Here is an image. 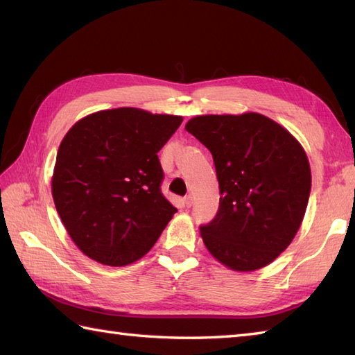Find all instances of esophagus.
<instances>
[{
  "instance_id": "34e87169",
  "label": "esophagus",
  "mask_w": 355,
  "mask_h": 355,
  "mask_svg": "<svg viewBox=\"0 0 355 355\" xmlns=\"http://www.w3.org/2000/svg\"><path fill=\"white\" fill-rule=\"evenodd\" d=\"M184 206L186 207H191L192 206V197H191V195H187V197H184Z\"/></svg>"
}]
</instances>
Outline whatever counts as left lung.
Listing matches in <instances>:
<instances>
[{
	"label": "left lung",
	"instance_id": "left-lung-1",
	"mask_svg": "<svg viewBox=\"0 0 355 355\" xmlns=\"http://www.w3.org/2000/svg\"><path fill=\"white\" fill-rule=\"evenodd\" d=\"M186 131L210 150L220 184L218 212L200 225L207 250L232 270L266 267L304 220L311 171L302 146L258 112L198 116Z\"/></svg>",
	"mask_w": 355,
	"mask_h": 355
}]
</instances>
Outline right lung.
Segmentation results:
<instances>
[{
    "mask_svg": "<svg viewBox=\"0 0 355 355\" xmlns=\"http://www.w3.org/2000/svg\"><path fill=\"white\" fill-rule=\"evenodd\" d=\"M183 117L116 108L89 114L67 132L51 193L82 253L122 267L150 250L177 212L162 193L157 153Z\"/></svg>",
    "mask_w": 355,
    "mask_h": 355,
    "instance_id": "right-lung-1",
    "label": "right lung"
}]
</instances>
